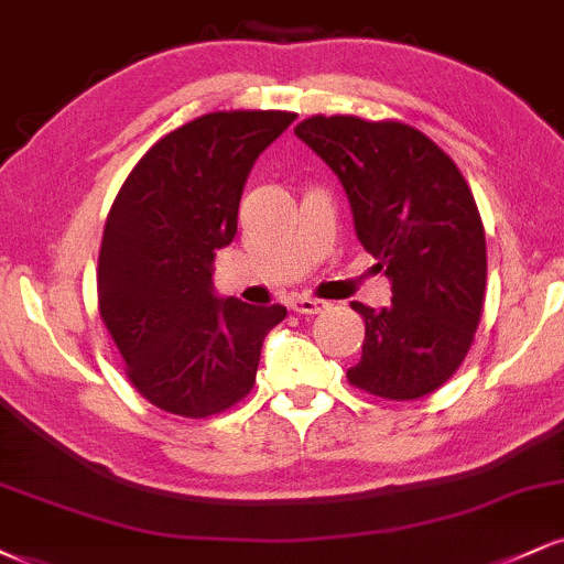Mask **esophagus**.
Instances as JSON below:
<instances>
[{
    "label": "esophagus",
    "instance_id": "esophagus-1",
    "mask_svg": "<svg viewBox=\"0 0 564 564\" xmlns=\"http://www.w3.org/2000/svg\"><path fill=\"white\" fill-rule=\"evenodd\" d=\"M289 307L300 312V315H317V312L325 310V302L312 300V296H291Z\"/></svg>",
    "mask_w": 564,
    "mask_h": 564
}]
</instances>
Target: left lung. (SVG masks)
<instances>
[{"mask_svg": "<svg viewBox=\"0 0 564 564\" xmlns=\"http://www.w3.org/2000/svg\"><path fill=\"white\" fill-rule=\"evenodd\" d=\"M294 133L347 192L359 243L391 281L365 321L362 357L347 378L383 399H420L457 372L486 291V236L476 199L449 154L393 120L315 115Z\"/></svg>", "mask_w": 564, "mask_h": 564, "instance_id": "left-lung-1", "label": "left lung"}]
</instances>
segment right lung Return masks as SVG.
Here are the masks:
<instances>
[{"mask_svg":"<svg viewBox=\"0 0 564 564\" xmlns=\"http://www.w3.org/2000/svg\"><path fill=\"white\" fill-rule=\"evenodd\" d=\"M294 112H209L160 139L115 196L99 249V312L128 378L160 410L209 417L254 386L286 307L217 296L213 260L236 236L254 160Z\"/></svg>","mask_w":564,"mask_h":564,"instance_id":"obj_1","label":"right lung"}]
</instances>
